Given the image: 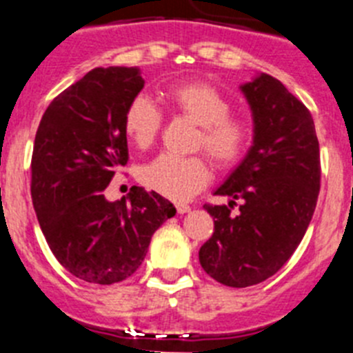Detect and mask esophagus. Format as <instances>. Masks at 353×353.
Here are the masks:
<instances>
[{
    "label": "esophagus",
    "mask_w": 353,
    "mask_h": 353,
    "mask_svg": "<svg viewBox=\"0 0 353 353\" xmlns=\"http://www.w3.org/2000/svg\"><path fill=\"white\" fill-rule=\"evenodd\" d=\"M176 212L179 214H187V212H191V207L185 203H176Z\"/></svg>",
    "instance_id": "obj_1"
}]
</instances>
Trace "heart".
I'll list each match as a JSON object with an SVG mask.
<instances>
[{
	"label": "heart",
	"instance_id": "heart-1",
	"mask_svg": "<svg viewBox=\"0 0 353 353\" xmlns=\"http://www.w3.org/2000/svg\"><path fill=\"white\" fill-rule=\"evenodd\" d=\"M164 101L173 113L199 127L198 146H203L217 166H230L242 157L251 127L244 118L230 114L232 102L224 93L205 83H180L164 92ZM161 123V111L145 95L134 97L123 114V130L138 148L155 141ZM139 179L152 191L183 201L207 185L210 170L201 157L161 154L141 168Z\"/></svg>",
	"mask_w": 353,
	"mask_h": 353
}]
</instances>
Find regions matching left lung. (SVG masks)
Instances as JSON below:
<instances>
[{
  "mask_svg": "<svg viewBox=\"0 0 353 353\" xmlns=\"http://www.w3.org/2000/svg\"><path fill=\"white\" fill-rule=\"evenodd\" d=\"M239 90L252 117V143L214 191L226 205H205L214 233L199 263L221 285L245 288L290 260L310 226L320 191V146L311 113L281 81L256 74ZM235 199L243 205L233 216Z\"/></svg>",
  "mask_w": 353,
  "mask_h": 353,
  "instance_id": "1",
  "label": "left lung"
}]
</instances>
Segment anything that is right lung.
<instances>
[{
    "instance_id": "add662e5",
    "label": "right lung",
    "mask_w": 353,
    "mask_h": 353,
    "mask_svg": "<svg viewBox=\"0 0 353 353\" xmlns=\"http://www.w3.org/2000/svg\"><path fill=\"white\" fill-rule=\"evenodd\" d=\"M145 86L138 67L93 68L46 109L31 159V199L56 260L72 276L114 285L139 269L152 235L176 214L170 199L132 187L108 201L129 159L123 114Z\"/></svg>"
}]
</instances>
